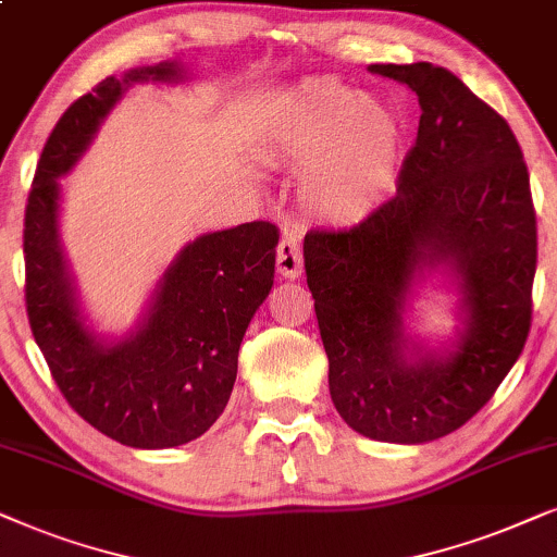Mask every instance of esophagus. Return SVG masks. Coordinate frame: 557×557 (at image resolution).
Masks as SVG:
<instances>
[{
	"label": "esophagus",
	"mask_w": 557,
	"mask_h": 557,
	"mask_svg": "<svg viewBox=\"0 0 557 557\" xmlns=\"http://www.w3.org/2000/svg\"><path fill=\"white\" fill-rule=\"evenodd\" d=\"M277 272L285 280H295L302 272V249L295 234H283L277 247Z\"/></svg>",
	"instance_id": "34e87169"
}]
</instances>
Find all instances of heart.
Segmentation results:
<instances>
[{
  "label": "heart",
  "instance_id": "1",
  "mask_svg": "<svg viewBox=\"0 0 557 557\" xmlns=\"http://www.w3.org/2000/svg\"><path fill=\"white\" fill-rule=\"evenodd\" d=\"M399 139L395 111L336 81L302 86L272 122L274 152L310 165L306 193L331 219L359 213L389 183Z\"/></svg>",
  "mask_w": 557,
  "mask_h": 557
}]
</instances>
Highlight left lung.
I'll use <instances>...</instances> for the list:
<instances>
[{"instance_id":"1","label":"left lung","mask_w":557,"mask_h":557,"mask_svg":"<svg viewBox=\"0 0 557 557\" xmlns=\"http://www.w3.org/2000/svg\"><path fill=\"white\" fill-rule=\"evenodd\" d=\"M418 94L397 193L344 228H310L308 287L331 399L356 433L428 443L466 425L520 359L532 325L537 221L507 119L433 63L369 69ZM420 263L462 277L467 331L448 357L406 356L401 310Z\"/></svg>"}]
</instances>
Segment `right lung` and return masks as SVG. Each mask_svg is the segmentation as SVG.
<instances>
[{
    "instance_id": "add662e5",
    "label": "right lung",
    "mask_w": 557,
    "mask_h": 557,
    "mask_svg": "<svg viewBox=\"0 0 557 557\" xmlns=\"http://www.w3.org/2000/svg\"><path fill=\"white\" fill-rule=\"evenodd\" d=\"M177 63L96 84L50 132L27 196L25 306L33 336L69 405L132 448H173L203 435L232 397L239 346L274 283L280 228L270 221L198 236L162 277L135 336L101 344L81 321L58 242V177L135 81H177Z\"/></svg>"
}]
</instances>
